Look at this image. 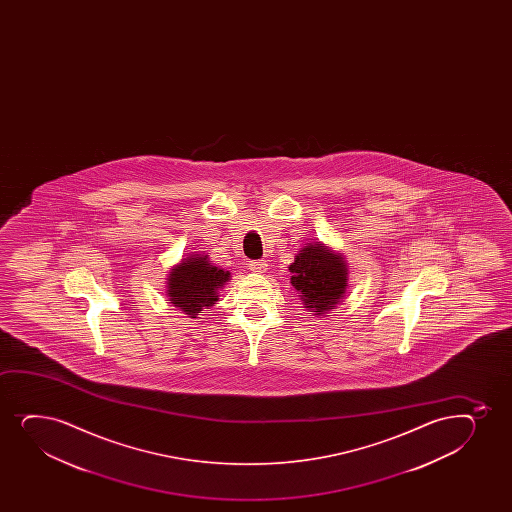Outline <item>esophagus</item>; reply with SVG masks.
I'll use <instances>...</instances> for the list:
<instances>
[{
	"label": "esophagus",
	"mask_w": 512,
	"mask_h": 512,
	"mask_svg": "<svg viewBox=\"0 0 512 512\" xmlns=\"http://www.w3.org/2000/svg\"><path fill=\"white\" fill-rule=\"evenodd\" d=\"M249 270L254 271V273H266L268 263L265 259H254V261H249Z\"/></svg>",
	"instance_id": "obj_1"
}]
</instances>
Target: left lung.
I'll return each mask as SVG.
<instances>
[{"instance_id": "1", "label": "left lung", "mask_w": 512, "mask_h": 512, "mask_svg": "<svg viewBox=\"0 0 512 512\" xmlns=\"http://www.w3.org/2000/svg\"><path fill=\"white\" fill-rule=\"evenodd\" d=\"M288 270L292 273L290 283L304 300V307L318 316L335 309L347 292L345 258L323 244L302 247Z\"/></svg>"}]
</instances>
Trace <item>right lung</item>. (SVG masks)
Here are the masks:
<instances>
[{
    "mask_svg": "<svg viewBox=\"0 0 512 512\" xmlns=\"http://www.w3.org/2000/svg\"><path fill=\"white\" fill-rule=\"evenodd\" d=\"M229 271L220 270L208 256L193 254L172 268L167 278V295L174 307L196 318L198 312L212 307L218 300V288L229 282Z\"/></svg>",
    "mask_w": 512,
    "mask_h": 512,
    "instance_id": "right-lung-1",
    "label": "right lung"
}]
</instances>
